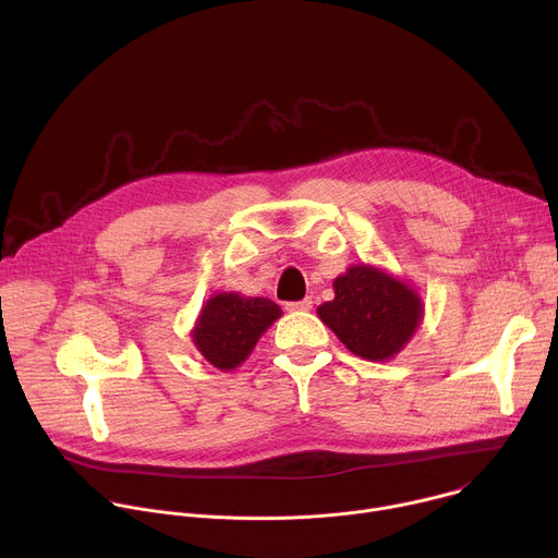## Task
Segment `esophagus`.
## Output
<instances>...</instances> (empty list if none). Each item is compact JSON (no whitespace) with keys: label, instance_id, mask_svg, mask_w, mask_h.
I'll use <instances>...</instances> for the list:
<instances>
[{"label":"esophagus","instance_id":"1","mask_svg":"<svg viewBox=\"0 0 558 558\" xmlns=\"http://www.w3.org/2000/svg\"><path fill=\"white\" fill-rule=\"evenodd\" d=\"M311 306H313L311 298H304V300H298V302H287V304H284V308H287V311H308Z\"/></svg>","mask_w":558,"mask_h":558}]
</instances>
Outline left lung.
Wrapping results in <instances>:
<instances>
[{
  "label": "left lung",
  "instance_id": "1",
  "mask_svg": "<svg viewBox=\"0 0 558 558\" xmlns=\"http://www.w3.org/2000/svg\"><path fill=\"white\" fill-rule=\"evenodd\" d=\"M336 298L317 308L323 323L364 360H386L400 351L422 320L413 289L384 271L360 265L333 282Z\"/></svg>",
  "mask_w": 558,
  "mask_h": 558
}]
</instances>
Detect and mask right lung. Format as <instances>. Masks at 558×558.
I'll list each match as a JSON object with an SVG mask.
<instances>
[{
    "instance_id": "add662e5",
    "label": "right lung",
    "mask_w": 558,
    "mask_h": 558,
    "mask_svg": "<svg viewBox=\"0 0 558 558\" xmlns=\"http://www.w3.org/2000/svg\"><path fill=\"white\" fill-rule=\"evenodd\" d=\"M282 315L269 298H243L238 293L214 295L194 329L196 349L220 371L235 368L254 351L258 338Z\"/></svg>"
}]
</instances>
